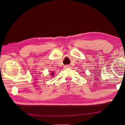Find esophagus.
<instances>
[{
	"instance_id": "esophagus-1",
	"label": "esophagus",
	"mask_w": 125,
	"mask_h": 125,
	"mask_svg": "<svg viewBox=\"0 0 125 125\" xmlns=\"http://www.w3.org/2000/svg\"><path fill=\"white\" fill-rule=\"evenodd\" d=\"M64 68H70V66L68 65H66L64 66Z\"/></svg>"
}]
</instances>
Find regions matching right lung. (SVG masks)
<instances>
[{
  "instance_id": "1",
  "label": "right lung",
  "mask_w": 125,
  "mask_h": 125,
  "mask_svg": "<svg viewBox=\"0 0 125 125\" xmlns=\"http://www.w3.org/2000/svg\"><path fill=\"white\" fill-rule=\"evenodd\" d=\"M51 75H52L53 76V73H51Z\"/></svg>"
}]
</instances>
